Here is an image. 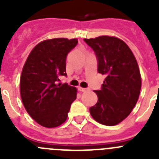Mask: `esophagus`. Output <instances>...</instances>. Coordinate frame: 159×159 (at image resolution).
<instances>
[{
	"instance_id": "esophagus-1",
	"label": "esophagus",
	"mask_w": 159,
	"mask_h": 159,
	"mask_svg": "<svg viewBox=\"0 0 159 159\" xmlns=\"http://www.w3.org/2000/svg\"><path fill=\"white\" fill-rule=\"evenodd\" d=\"M78 90L80 91V92H87L88 91V88H81V87H79L78 88Z\"/></svg>"
}]
</instances>
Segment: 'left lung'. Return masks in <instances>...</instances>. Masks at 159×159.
<instances>
[{"label":"left lung","instance_id":"obj_1","mask_svg":"<svg viewBox=\"0 0 159 159\" xmlns=\"http://www.w3.org/2000/svg\"><path fill=\"white\" fill-rule=\"evenodd\" d=\"M84 41L96 54L98 72L106 76L101 90L95 91L98 101L90 107L91 116L102 125L119 124L130 115L139 97L142 80L137 60L127 43L116 36Z\"/></svg>","mask_w":159,"mask_h":159}]
</instances>
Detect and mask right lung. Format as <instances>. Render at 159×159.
<instances>
[{
	"instance_id": "obj_1",
	"label": "right lung",
	"mask_w": 159,
	"mask_h": 159,
	"mask_svg": "<svg viewBox=\"0 0 159 159\" xmlns=\"http://www.w3.org/2000/svg\"><path fill=\"white\" fill-rule=\"evenodd\" d=\"M78 43L76 38H54L43 40L29 53L22 69L20 91L29 116L47 128L59 127L67 119L77 89L57 84L66 74L67 53Z\"/></svg>"
}]
</instances>
